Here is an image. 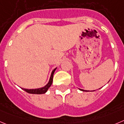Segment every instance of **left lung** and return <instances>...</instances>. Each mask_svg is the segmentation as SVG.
Wrapping results in <instances>:
<instances>
[{
	"label": "left lung",
	"instance_id": "obj_1",
	"mask_svg": "<svg viewBox=\"0 0 124 124\" xmlns=\"http://www.w3.org/2000/svg\"><path fill=\"white\" fill-rule=\"evenodd\" d=\"M80 89V91H85V92H88V91H87V90H84V89ZM95 91V90H94Z\"/></svg>",
	"mask_w": 124,
	"mask_h": 124
}]
</instances>
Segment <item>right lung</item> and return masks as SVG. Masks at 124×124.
Instances as JSON below:
<instances>
[{
    "mask_svg": "<svg viewBox=\"0 0 124 124\" xmlns=\"http://www.w3.org/2000/svg\"><path fill=\"white\" fill-rule=\"evenodd\" d=\"M56 69V68L54 69V70H52V72L51 75H50V79H49V81L48 82L47 84L46 85V86H44L42 88H36V89H25V88H22L23 91H26L27 93H30V94H44V93H46L48 89L50 87V86L52 85L53 82V77H54V72H55V70Z\"/></svg>",
    "mask_w": 124,
    "mask_h": 124,
    "instance_id": "1",
    "label": "right lung"
}]
</instances>
